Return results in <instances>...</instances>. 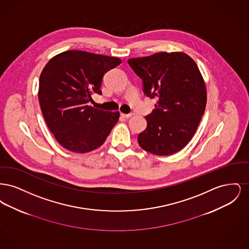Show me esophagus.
<instances>
[{"label":"esophagus","mask_w":249,"mask_h":249,"mask_svg":"<svg viewBox=\"0 0 249 249\" xmlns=\"http://www.w3.org/2000/svg\"><path fill=\"white\" fill-rule=\"evenodd\" d=\"M121 116L123 117V118H126V119H129V118H130L131 116H132V114L131 113H130V114H121Z\"/></svg>","instance_id":"obj_1"}]
</instances>
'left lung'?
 Here are the masks:
<instances>
[{
  "label": "left lung",
  "mask_w": 249,
  "mask_h": 249,
  "mask_svg": "<svg viewBox=\"0 0 249 249\" xmlns=\"http://www.w3.org/2000/svg\"><path fill=\"white\" fill-rule=\"evenodd\" d=\"M142 79L145 96L157 99L145 117L146 129L138 135L139 145L158 155L175 154L193 137L206 106V88L195 61L182 52H160L128 59Z\"/></svg>",
  "instance_id": "8db88e82"
}]
</instances>
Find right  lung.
Wrapping results in <instances>:
<instances>
[{"instance_id": "right-lung-1", "label": "right lung", "mask_w": 249, "mask_h": 249, "mask_svg": "<svg viewBox=\"0 0 249 249\" xmlns=\"http://www.w3.org/2000/svg\"><path fill=\"white\" fill-rule=\"evenodd\" d=\"M121 59L69 50L53 57L41 72L39 103L48 129L64 148L92 151L107 140L119 121V112L89 107L91 94L102 93L105 73Z\"/></svg>"}]
</instances>
